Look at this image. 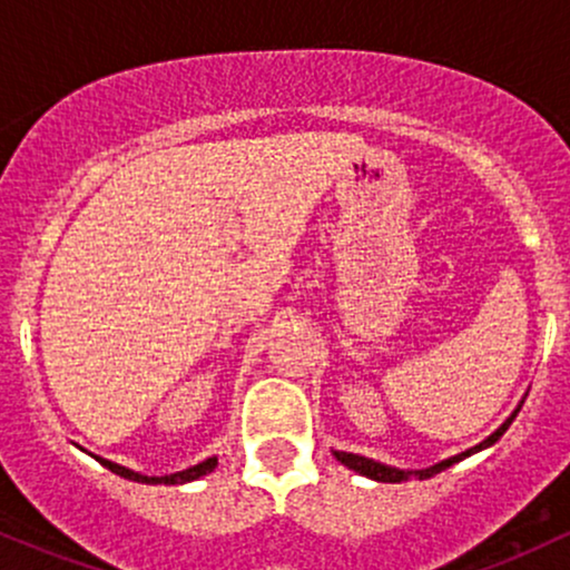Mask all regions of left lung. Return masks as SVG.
Segmentation results:
<instances>
[{"instance_id":"left-lung-1","label":"left lung","mask_w":570,"mask_h":570,"mask_svg":"<svg viewBox=\"0 0 570 570\" xmlns=\"http://www.w3.org/2000/svg\"><path fill=\"white\" fill-rule=\"evenodd\" d=\"M517 412H520V407H517V410L512 412V417H507V423H501V429H495L493 434H490L485 442H480V444H476V448L466 450V453H461V455H453V458H448V461L436 463V466H431V469H417V472H404V469L383 466V463L372 461V458H364V455H353V453H340V450H337V453H335V458H337L340 463H345V466L353 469V472H358V474L370 476V480H377V482L429 480V476L440 474V472H444V469H448V466H453V463L463 461V458H466V455H472V453H480V450H485V448H490V444H493V442H499L501 436H503V431H507L509 426H512V421H514V417H517Z\"/></svg>"}]
</instances>
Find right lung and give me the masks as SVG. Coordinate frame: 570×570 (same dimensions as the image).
Wrapping results in <instances>:
<instances>
[{"label": "right lung", "mask_w": 570, "mask_h": 570, "mask_svg": "<svg viewBox=\"0 0 570 570\" xmlns=\"http://www.w3.org/2000/svg\"><path fill=\"white\" fill-rule=\"evenodd\" d=\"M96 461L101 463V466H107L109 472L126 476V480H134V482H147V485H158V482H163V485H181V482L198 480V476L214 472V466H217V458H206V461L198 463V466L185 469V472H176L168 476H144V474L130 472V469H126V466H117V463H112V461H104V458H96Z\"/></svg>", "instance_id": "obj_1"}]
</instances>
